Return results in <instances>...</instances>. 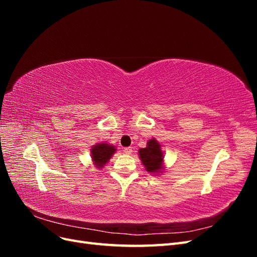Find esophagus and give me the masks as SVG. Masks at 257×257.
Returning a JSON list of instances; mask_svg holds the SVG:
<instances>
[{
	"label": "esophagus",
	"instance_id": "esophagus-1",
	"mask_svg": "<svg viewBox=\"0 0 257 257\" xmlns=\"http://www.w3.org/2000/svg\"><path fill=\"white\" fill-rule=\"evenodd\" d=\"M124 153H126V154H131L132 152H133V148L132 147H126V148H124Z\"/></svg>",
	"mask_w": 257,
	"mask_h": 257
}]
</instances>
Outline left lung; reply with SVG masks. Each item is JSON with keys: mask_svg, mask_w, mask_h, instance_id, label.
<instances>
[{"mask_svg": "<svg viewBox=\"0 0 257 257\" xmlns=\"http://www.w3.org/2000/svg\"><path fill=\"white\" fill-rule=\"evenodd\" d=\"M139 155L147 172L159 173L162 169L164 157H163L161 145L155 139H150L146 148L139 149Z\"/></svg>", "mask_w": 257, "mask_h": 257, "instance_id": "1", "label": "left lung"}]
</instances>
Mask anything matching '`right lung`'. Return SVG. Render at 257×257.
I'll list each match as a JSON object with an SVG mask.
<instances>
[{
    "mask_svg": "<svg viewBox=\"0 0 257 257\" xmlns=\"http://www.w3.org/2000/svg\"><path fill=\"white\" fill-rule=\"evenodd\" d=\"M114 152L115 149L113 146H109L104 143L95 145L91 150L92 159L94 161V164L97 166V168H102L110 160Z\"/></svg>",
    "mask_w": 257,
    "mask_h": 257,
    "instance_id": "add662e5",
    "label": "right lung"
}]
</instances>
